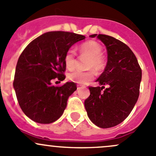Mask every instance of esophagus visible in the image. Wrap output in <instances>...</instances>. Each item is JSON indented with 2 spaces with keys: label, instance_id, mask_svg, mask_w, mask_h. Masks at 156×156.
Listing matches in <instances>:
<instances>
[{
  "label": "esophagus",
  "instance_id": "obj_1",
  "mask_svg": "<svg viewBox=\"0 0 156 156\" xmlns=\"http://www.w3.org/2000/svg\"><path fill=\"white\" fill-rule=\"evenodd\" d=\"M83 88H84V86H80V85H78V86H77V90L82 89H83Z\"/></svg>",
  "mask_w": 156,
  "mask_h": 156
}]
</instances>
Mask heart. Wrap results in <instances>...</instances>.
<instances>
[{"instance_id": "1", "label": "heart", "mask_w": 156, "mask_h": 156, "mask_svg": "<svg viewBox=\"0 0 156 156\" xmlns=\"http://www.w3.org/2000/svg\"><path fill=\"white\" fill-rule=\"evenodd\" d=\"M80 53L82 56L88 57L86 62V67L89 69H94L95 70H101L104 67V60L102 55V47L95 41H88L82 43L79 47ZM65 65L67 69L72 70L75 68L76 64V53L72 49H68L65 53ZM94 76L93 70L80 71L76 70L70 73L67 76L69 80L78 84L85 85L91 81Z\"/></svg>"}]
</instances>
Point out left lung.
Segmentation results:
<instances>
[{"label":"left lung","mask_w":156,"mask_h":156,"mask_svg":"<svg viewBox=\"0 0 156 156\" xmlns=\"http://www.w3.org/2000/svg\"><path fill=\"white\" fill-rule=\"evenodd\" d=\"M105 45L107 63L96 82L101 87H89L90 95L85 101L87 115L95 126L114 127L131 113L140 93L142 71L131 49L122 41L105 34H92ZM108 88L104 91L103 85Z\"/></svg>","instance_id":"8db88e82"}]
</instances>
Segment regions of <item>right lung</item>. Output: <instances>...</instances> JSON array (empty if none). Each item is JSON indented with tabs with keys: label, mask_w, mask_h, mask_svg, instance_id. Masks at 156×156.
<instances>
[{
	"label": "right lung",
	"mask_w": 156,
	"mask_h": 156,
	"mask_svg": "<svg viewBox=\"0 0 156 156\" xmlns=\"http://www.w3.org/2000/svg\"><path fill=\"white\" fill-rule=\"evenodd\" d=\"M85 38L71 32H47L31 41L20 55L13 87L21 109L34 122L49 124L63 114L76 86L67 82L55 86L52 80H65V53Z\"/></svg>",
	"instance_id": "right-lung-1"
}]
</instances>
